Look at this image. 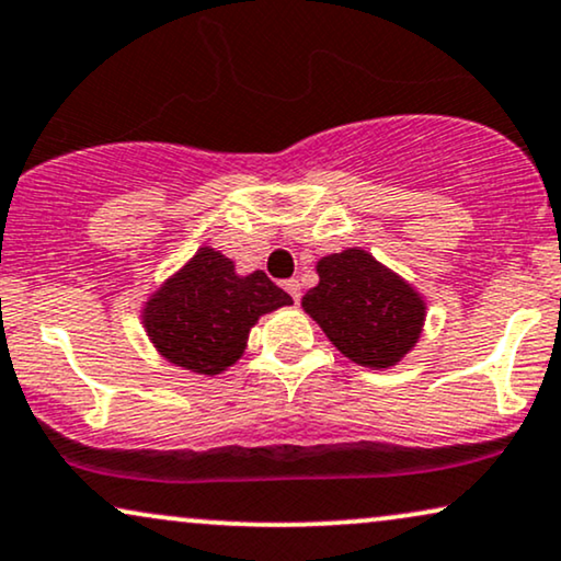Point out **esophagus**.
Masks as SVG:
<instances>
[{"instance_id": "obj_1", "label": "esophagus", "mask_w": 561, "mask_h": 561, "mask_svg": "<svg viewBox=\"0 0 561 561\" xmlns=\"http://www.w3.org/2000/svg\"><path fill=\"white\" fill-rule=\"evenodd\" d=\"M283 288L288 290V296L294 298V301H298V298H301V283H298L296 278H290V280L283 283Z\"/></svg>"}]
</instances>
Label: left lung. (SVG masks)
Returning <instances> with one entry per match:
<instances>
[{"label": "left lung", "mask_w": 561, "mask_h": 561, "mask_svg": "<svg viewBox=\"0 0 561 561\" xmlns=\"http://www.w3.org/2000/svg\"><path fill=\"white\" fill-rule=\"evenodd\" d=\"M317 275L301 307L345 358L381 370L417 345L427 309L423 294L363 247L327 254Z\"/></svg>", "instance_id": "1"}]
</instances>
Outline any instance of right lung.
Here are the masks:
<instances>
[{
  "mask_svg": "<svg viewBox=\"0 0 561 561\" xmlns=\"http://www.w3.org/2000/svg\"><path fill=\"white\" fill-rule=\"evenodd\" d=\"M290 304L263 271L239 275L234 260L206 244L147 298L141 322L167 363L216 376L242 358L260 317Z\"/></svg>",
  "mask_w": 561,
  "mask_h": 561,
  "instance_id": "1",
  "label": "right lung"
}]
</instances>
